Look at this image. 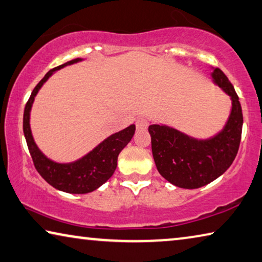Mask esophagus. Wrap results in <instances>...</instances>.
Here are the masks:
<instances>
[{
  "label": "esophagus",
  "instance_id": "1",
  "mask_svg": "<svg viewBox=\"0 0 262 262\" xmlns=\"http://www.w3.org/2000/svg\"><path fill=\"white\" fill-rule=\"evenodd\" d=\"M137 130H145L148 126V120L146 118H138L136 122Z\"/></svg>",
  "mask_w": 262,
  "mask_h": 262
}]
</instances>
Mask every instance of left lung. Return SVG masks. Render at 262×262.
Listing matches in <instances>:
<instances>
[{"label": "left lung", "instance_id": "8db88e82", "mask_svg": "<svg viewBox=\"0 0 262 262\" xmlns=\"http://www.w3.org/2000/svg\"><path fill=\"white\" fill-rule=\"evenodd\" d=\"M212 79L232 99L226 125L210 139H195L166 125L148 126L157 170L167 182L182 188H199L215 180L231 166L243 132V110L234 86L219 68Z\"/></svg>", "mask_w": 262, "mask_h": 262}]
</instances>
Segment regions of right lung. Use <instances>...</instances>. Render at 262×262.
<instances>
[{"instance_id":"1","label":"right lung","mask_w":262,"mask_h":262,"mask_svg":"<svg viewBox=\"0 0 262 262\" xmlns=\"http://www.w3.org/2000/svg\"><path fill=\"white\" fill-rule=\"evenodd\" d=\"M79 61H82V58L72 59V61L56 67L49 72H47V75L31 92L30 98L28 99L26 107H24L23 115V132L35 168L41 174L42 178L48 184H50L52 187L67 193H74V194H84V193L97 190L114 174L116 167H117V159L120 151L130 142L136 130V126L132 124V125L117 132V134L111 135L86 156L74 163L59 164L52 162L39 151L37 145L34 142L29 123L30 110L33 106L35 96L37 95L41 86L56 70H59L66 66H70V64L77 63Z\"/></svg>"}]
</instances>
